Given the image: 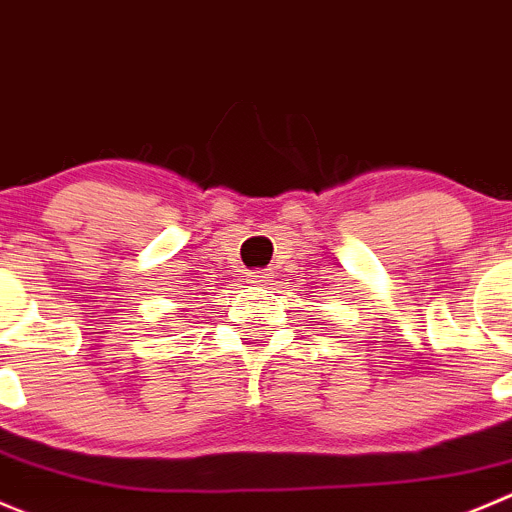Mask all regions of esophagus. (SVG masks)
Returning <instances> with one entry per match:
<instances>
[{
    "mask_svg": "<svg viewBox=\"0 0 512 512\" xmlns=\"http://www.w3.org/2000/svg\"><path fill=\"white\" fill-rule=\"evenodd\" d=\"M247 277H250V282H255V285H270L272 277H275V272H272V270H252V272H247Z\"/></svg>",
    "mask_w": 512,
    "mask_h": 512,
    "instance_id": "34e87169",
    "label": "esophagus"
}]
</instances>
